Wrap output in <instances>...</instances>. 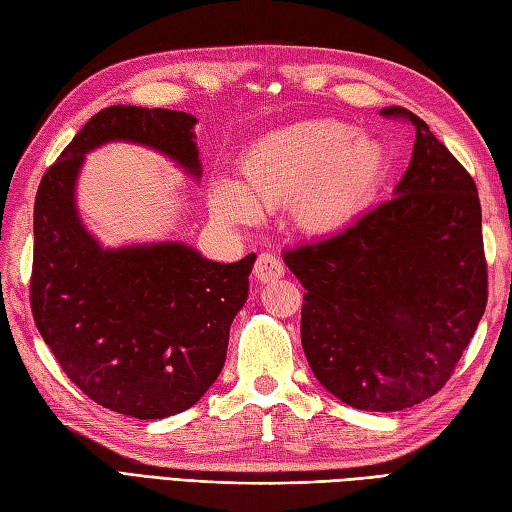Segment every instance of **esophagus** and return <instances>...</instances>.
Masks as SVG:
<instances>
[{
	"mask_svg": "<svg viewBox=\"0 0 512 512\" xmlns=\"http://www.w3.org/2000/svg\"><path fill=\"white\" fill-rule=\"evenodd\" d=\"M284 275V264L273 253H262L255 262V277L257 281H275Z\"/></svg>",
	"mask_w": 512,
	"mask_h": 512,
	"instance_id": "esophagus-1",
	"label": "esophagus"
}]
</instances>
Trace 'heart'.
<instances>
[{"instance_id":"b5f03b06","label":"heart","mask_w":512,"mask_h":512,"mask_svg":"<svg viewBox=\"0 0 512 512\" xmlns=\"http://www.w3.org/2000/svg\"><path fill=\"white\" fill-rule=\"evenodd\" d=\"M389 169L378 136L339 118H310L275 129L250 147L242 182H220L211 209L228 224L290 204L306 233H336L363 211Z\"/></svg>"}]
</instances>
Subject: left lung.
Listing matches in <instances>:
<instances>
[{"mask_svg": "<svg viewBox=\"0 0 512 512\" xmlns=\"http://www.w3.org/2000/svg\"><path fill=\"white\" fill-rule=\"evenodd\" d=\"M416 127L394 198L339 233L284 253L303 292L301 345L345 405L400 411L444 387L488 299L477 187L429 125Z\"/></svg>", "mask_w": 512, "mask_h": 512, "instance_id": "1", "label": "left lung"}]
</instances>
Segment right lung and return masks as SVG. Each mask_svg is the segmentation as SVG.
Masks as SVG:
<instances>
[{
    "label": "right lung",
    "instance_id": "right-lung-1",
    "mask_svg": "<svg viewBox=\"0 0 512 512\" xmlns=\"http://www.w3.org/2000/svg\"><path fill=\"white\" fill-rule=\"evenodd\" d=\"M195 123L162 107H105L35 198L30 308L43 341L85 396L140 420L193 407L220 376L257 255L220 264L182 242L103 248L76 211V178L85 154L112 140L156 149L200 178Z\"/></svg>",
    "mask_w": 512,
    "mask_h": 512
}]
</instances>
